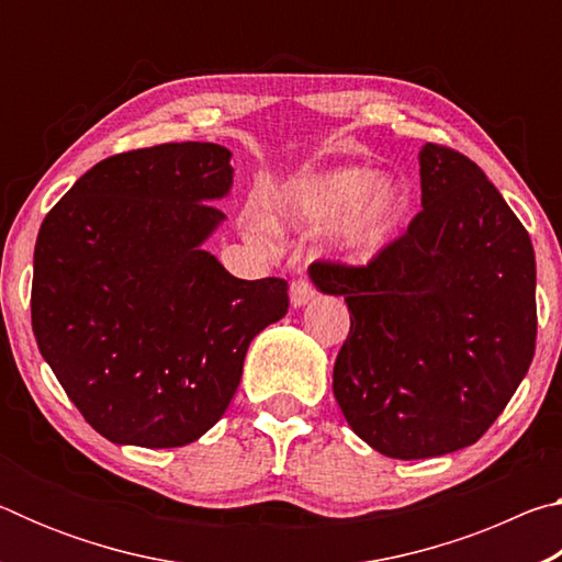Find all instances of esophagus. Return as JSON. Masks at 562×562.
Masks as SVG:
<instances>
[{
  "mask_svg": "<svg viewBox=\"0 0 562 562\" xmlns=\"http://www.w3.org/2000/svg\"><path fill=\"white\" fill-rule=\"evenodd\" d=\"M312 297H315V284H312L310 278H297L292 282L290 300L294 307H302V304H307Z\"/></svg>",
  "mask_w": 562,
  "mask_h": 562,
  "instance_id": "1",
  "label": "esophagus"
}]
</instances>
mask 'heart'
<instances>
[{
	"mask_svg": "<svg viewBox=\"0 0 562 562\" xmlns=\"http://www.w3.org/2000/svg\"><path fill=\"white\" fill-rule=\"evenodd\" d=\"M406 205L404 190L394 180H372L364 168H337L292 180L280 190L274 211L294 227H327L345 217V237L355 247H372L392 231ZM250 231L270 235L262 215H252Z\"/></svg>",
	"mask_w": 562,
	"mask_h": 562,
	"instance_id": "obj_1",
	"label": "heart"
}]
</instances>
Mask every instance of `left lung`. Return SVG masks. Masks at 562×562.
Wrapping results in <instances>:
<instances>
[{"label": "left lung", "instance_id": "8db88e82", "mask_svg": "<svg viewBox=\"0 0 562 562\" xmlns=\"http://www.w3.org/2000/svg\"><path fill=\"white\" fill-rule=\"evenodd\" d=\"M422 211L367 265L315 260L345 294L331 389L351 429L392 459H434L491 429L536 355V252L486 173L426 144Z\"/></svg>", "mask_w": 562, "mask_h": 562}]
</instances>
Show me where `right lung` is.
<instances>
[{"label":"right lung","mask_w":562,"mask_h":562,"mask_svg":"<svg viewBox=\"0 0 562 562\" xmlns=\"http://www.w3.org/2000/svg\"><path fill=\"white\" fill-rule=\"evenodd\" d=\"M231 186L227 148L160 144L101 160L46 213L32 329L103 439H201L231 406L252 337L288 312L282 278L237 280L201 250Z\"/></svg>","instance_id":"1"}]
</instances>
